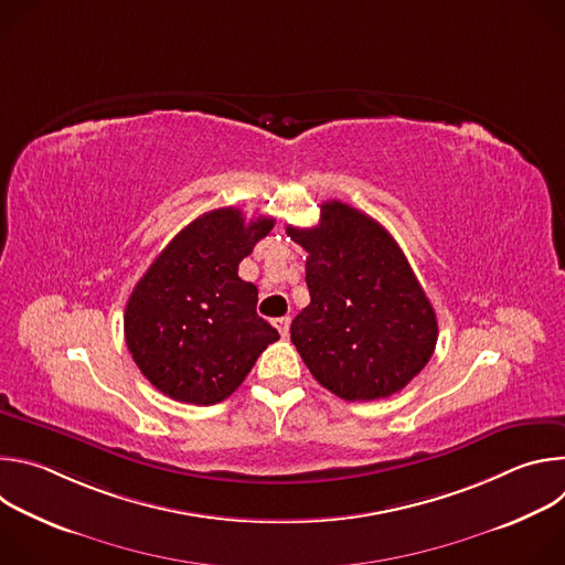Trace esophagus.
Masks as SVG:
<instances>
[{"mask_svg": "<svg viewBox=\"0 0 565 565\" xmlns=\"http://www.w3.org/2000/svg\"><path fill=\"white\" fill-rule=\"evenodd\" d=\"M273 324L277 327V331L281 333V338H286L290 333V317H277Z\"/></svg>", "mask_w": 565, "mask_h": 565, "instance_id": "1", "label": "esophagus"}]
</instances>
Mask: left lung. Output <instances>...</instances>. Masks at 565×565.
<instances>
[{
    "instance_id": "1",
    "label": "left lung",
    "mask_w": 565,
    "mask_h": 565,
    "mask_svg": "<svg viewBox=\"0 0 565 565\" xmlns=\"http://www.w3.org/2000/svg\"><path fill=\"white\" fill-rule=\"evenodd\" d=\"M286 234L308 253L310 303L290 340L312 377L351 402L405 388L434 355L438 321L395 238L342 201L321 205L315 227Z\"/></svg>"
}]
</instances>
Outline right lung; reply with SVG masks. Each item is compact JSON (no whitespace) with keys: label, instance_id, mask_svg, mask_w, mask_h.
<instances>
[{"label":"right lung","instance_id":"right-lung-1","mask_svg":"<svg viewBox=\"0 0 565 565\" xmlns=\"http://www.w3.org/2000/svg\"><path fill=\"white\" fill-rule=\"evenodd\" d=\"M273 218L236 207L185 225L136 284L125 340L140 373L166 395L207 407L230 397L279 333L257 315V286L238 277Z\"/></svg>","mask_w":565,"mask_h":565}]
</instances>
